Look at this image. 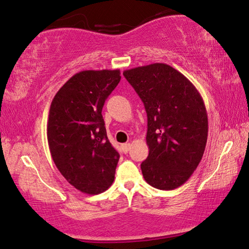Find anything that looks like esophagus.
<instances>
[{
	"label": "esophagus",
	"instance_id": "1",
	"mask_svg": "<svg viewBox=\"0 0 249 249\" xmlns=\"http://www.w3.org/2000/svg\"><path fill=\"white\" fill-rule=\"evenodd\" d=\"M130 149V143H124L122 144V150H123L124 153H127Z\"/></svg>",
	"mask_w": 249,
	"mask_h": 249
}]
</instances>
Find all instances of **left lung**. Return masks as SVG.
I'll return each mask as SVG.
<instances>
[{"mask_svg":"<svg viewBox=\"0 0 249 249\" xmlns=\"http://www.w3.org/2000/svg\"><path fill=\"white\" fill-rule=\"evenodd\" d=\"M143 102L149 155L140 168L162 191L179 187L202 159L208 137L205 103L195 86L173 67L155 63L123 71Z\"/></svg>","mask_w":249,"mask_h":249,"instance_id":"obj_1","label":"left lung"}]
</instances>
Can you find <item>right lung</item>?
Masks as SVG:
<instances>
[{
    "mask_svg": "<svg viewBox=\"0 0 249 249\" xmlns=\"http://www.w3.org/2000/svg\"><path fill=\"white\" fill-rule=\"evenodd\" d=\"M121 80L120 70L81 71L54 96L48 120L52 159L67 182L89 195L109 188L120 155L107 136L102 107Z\"/></svg>",
    "mask_w": 249,
    "mask_h": 249,
    "instance_id": "1",
    "label": "right lung"
}]
</instances>
